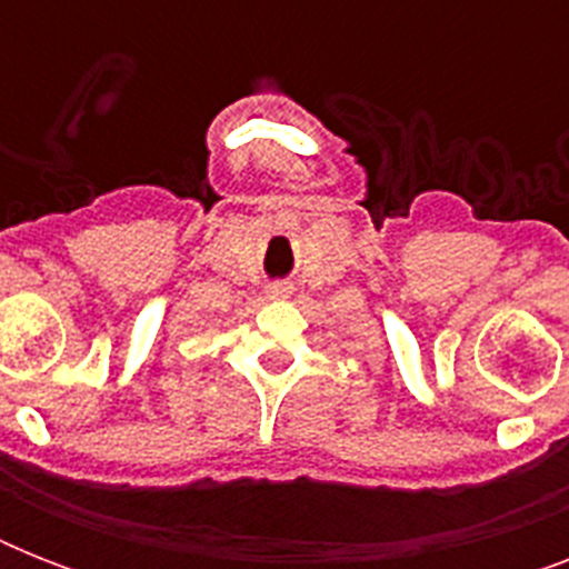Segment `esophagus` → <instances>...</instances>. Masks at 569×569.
<instances>
[{
  "mask_svg": "<svg viewBox=\"0 0 569 569\" xmlns=\"http://www.w3.org/2000/svg\"><path fill=\"white\" fill-rule=\"evenodd\" d=\"M286 292H289V286H286V283H274V286H268V295H271V298H283Z\"/></svg>",
  "mask_w": 569,
  "mask_h": 569,
  "instance_id": "1",
  "label": "esophagus"
}]
</instances>
